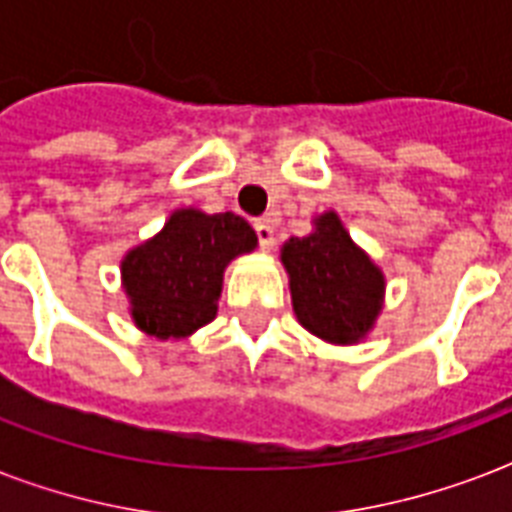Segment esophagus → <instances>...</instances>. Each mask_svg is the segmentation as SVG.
<instances>
[{
  "label": "esophagus",
  "mask_w": 512,
  "mask_h": 512,
  "mask_svg": "<svg viewBox=\"0 0 512 512\" xmlns=\"http://www.w3.org/2000/svg\"><path fill=\"white\" fill-rule=\"evenodd\" d=\"M255 233L257 241H260V247L271 249L276 244V236H273V220L263 217V220H255Z\"/></svg>",
  "instance_id": "34e87169"
}]
</instances>
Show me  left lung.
I'll list each match as a JSON object with an SVG mask.
<instances>
[{
    "mask_svg": "<svg viewBox=\"0 0 512 512\" xmlns=\"http://www.w3.org/2000/svg\"><path fill=\"white\" fill-rule=\"evenodd\" d=\"M297 321L329 342H356L372 329L382 308L380 268L350 241L340 217L327 212L316 231L289 239L281 249Z\"/></svg>",
    "mask_w": 512,
    "mask_h": 512,
    "instance_id": "8db88e82",
    "label": "left lung"
}]
</instances>
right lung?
I'll use <instances>...</instances> for the list:
<instances>
[{"label": "right lung", "instance_id": "obj_1", "mask_svg": "<svg viewBox=\"0 0 512 512\" xmlns=\"http://www.w3.org/2000/svg\"><path fill=\"white\" fill-rule=\"evenodd\" d=\"M257 236L244 217L177 209L164 231L124 257V289L143 332L185 337L217 313L225 265L252 252Z\"/></svg>", "mask_w": 512, "mask_h": 512}]
</instances>
